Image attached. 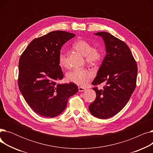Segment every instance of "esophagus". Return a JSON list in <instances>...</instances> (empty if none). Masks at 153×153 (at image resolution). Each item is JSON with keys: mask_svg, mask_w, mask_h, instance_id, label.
I'll use <instances>...</instances> for the list:
<instances>
[{"mask_svg": "<svg viewBox=\"0 0 153 153\" xmlns=\"http://www.w3.org/2000/svg\"><path fill=\"white\" fill-rule=\"evenodd\" d=\"M79 92H84V91H86V89L84 87H79Z\"/></svg>", "mask_w": 153, "mask_h": 153, "instance_id": "esophagus-1", "label": "esophagus"}]
</instances>
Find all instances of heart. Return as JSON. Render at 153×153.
Masks as SVG:
<instances>
[{"mask_svg":"<svg viewBox=\"0 0 153 153\" xmlns=\"http://www.w3.org/2000/svg\"><path fill=\"white\" fill-rule=\"evenodd\" d=\"M76 50L85 56L87 62L96 63L101 60L103 53L98 48H93L92 45L84 39L77 40L74 43ZM59 64L62 67L67 66L66 55L65 51L61 50L59 56ZM94 74L92 71L85 68H74L68 72L66 75L68 81L81 86H85L89 82Z\"/></svg>","mask_w":153,"mask_h":153,"instance_id":"heart-1","label":"heart"}]
</instances>
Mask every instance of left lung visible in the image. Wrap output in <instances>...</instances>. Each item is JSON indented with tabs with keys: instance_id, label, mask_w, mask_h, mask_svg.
<instances>
[{
	"instance_id": "left-lung-1",
	"label": "left lung",
	"mask_w": 153,
	"mask_h": 153,
	"mask_svg": "<svg viewBox=\"0 0 153 153\" xmlns=\"http://www.w3.org/2000/svg\"><path fill=\"white\" fill-rule=\"evenodd\" d=\"M104 41L106 55L92 82H104L102 89L94 87L96 99L89 107L94 117L107 119L117 114L126 105L134 92L137 78V64L129 47L107 32L95 33Z\"/></svg>"
}]
</instances>
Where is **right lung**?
Instances as JSON below:
<instances>
[{"label":"right lung","mask_w":153,"mask_h":153,"mask_svg":"<svg viewBox=\"0 0 153 153\" xmlns=\"http://www.w3.org/2000/svg\"><path fill=\"white\" fill-rule=\"evenodd\" d=\"M74 33L53 31L34 39L21 55L18 84L28 105L38 115L54 117L66 108L68 99L78 92L75 84H57L63 78L59 56Z\"/></svg>","instance_id":"obj_1"}]
</instances>
